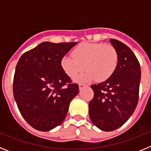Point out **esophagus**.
<instances>
[{"mask_svg":"<svg viewBox=\"0 0 151 151\" xmlns=\"http://www.w3.org/2000/svg\"><path fill=\"white\" fill-rule=\"evenodd\" d=\"M85 87V85H83V84H79V85H78V88H79V90H82V89H83Z\"/></svg>","mask_w":151,"mask_h":151,"instance_id":"1","label":"esophagus"}]
</instances>
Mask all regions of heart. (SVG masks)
I'll list each match as a JSON object with an SVG mask.
<instances>
[{"label":"heart","instance_id":"b5f03b06","mask_svg":"<svg viewBox=\"0 0 151 151\" xmlns=\"http://www.w3.org/2000/svg\"><path fill=\"white\" fill-rule=\"evenodd\" d=\"M72 55L63 57L61 67L70 78L76 76L85 67L88 71L78 78L81 82L106 81L113 76L118 65V53L110 44L82 43L73 49Z\"/></svg>","mask_w":151,"mask_h":151}]
</instances>
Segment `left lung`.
Here are the masks:
<instances>
[{
  "label": "left lung",
  "instance_id": "obj_1",
  "mask_svg": "<svg viewBox=\"0 0 151 151\" xmlns=\"http://www.w3.org/2000/svg\"><path fill=\"white\" fill-rule=\"evenodd\" d=\"M118 53V65L110 78L91 85L94 97L89 102V116L98 129L110 132L121 127L138 104L141 67L132 50L121 41L110 40Z\"/></svg>",
  "mask_w": 151,
  "mask_h": 151
}]
</instances>
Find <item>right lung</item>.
I'll use <instances>...</instances> for the list:
<instances>
[{
  "mask_svg": "<svg viewBox=\"0 0 151 151\" xmlns=\"http://www.w3.org/2000/svg\"><path fill=\"white\" fill-rule=\"evenodd\" d=\"M78 42L45 41L24 53L16 66L13 96L25 120L41 132H47L65 119L78 85L61 67L63 57Z\"/></svg>",
  "mask_w": 151,
  "mask_h": 151,
  "instance_id": "obj_1",
  "label": "right lung"
}]
</instances>
